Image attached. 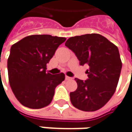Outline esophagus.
Segmentation results:
<instances>
[{
    "instance_id": "1",
    "label": "esophagus",
    "mask_w": 132,
    "mask_h": 132,
    "mask_svg": "<svg viewBox=\"0 0 132 132\" xmlns=\"http://www.w3.org/2000/svg\"><path fill=\"white\" fill-rule=\"evenodd\" d=\"M72 78L70 77H69V76H66V80H71Z\"/></svg>"
}]
</instances>
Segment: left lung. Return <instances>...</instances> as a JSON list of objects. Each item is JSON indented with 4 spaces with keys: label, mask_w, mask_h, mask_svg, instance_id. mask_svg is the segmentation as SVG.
Returning <instances> with one entry per match:
<instances>
[{
    "label": "left lung",
    "mask_w": 132,
    "mask_h": 132,
    "mask_svg": "<svg viewBox=\"0 0 132 132\" xmlns=\"http://www.w3.org/2000/svg\"><path fill=\"white\" fill-rule=\"evenodd\" d=\"M66 46L77 56L80 65L89 66L88 80L75 78L77 88L70 92L72 105L81 111L100 109L115 92L122 68L118 48L99 34L69 38Z\"/></svg>",
    "instance_id": "left-lung-1"
}]
</instances>
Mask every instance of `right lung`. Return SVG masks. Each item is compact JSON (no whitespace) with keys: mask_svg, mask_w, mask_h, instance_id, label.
<instances>
[{"mask_svg":"<svg viewBox=\"0 0 132 132\" xmlns=\"http://www.w3.org/2000/svg\"><path fill=\"white\" fill-rule=\"evenodd\" d=\"M66 37L33 35L13 44L7 61L9 82L15 97L30 109L47 106L65 75L46 72V64Z\"/></svg>","mask_w":132,"mask_h":132,"instance_id":"add662e5","label":"right lung"}]
</instances>
